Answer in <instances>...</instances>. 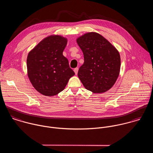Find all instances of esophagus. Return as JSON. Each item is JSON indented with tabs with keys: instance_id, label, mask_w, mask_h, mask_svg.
Here are the masks:
<instances>
[{
	"instance_id": "1",
	"label": "esophagus",
	"mask_w": 153,
	"mask_h": 153,
	"mask_svg": "<svg viewBox=\"0 0 153 153\" xmlns=\"http://www.w3.org/2000/svg\"><path fill=\"white\" fill-rule=\"evenodd\" d=\"M74 71V72L75 73V74H76V75H77V74H78V68H75Z\"/></svg>"
}]
</instances>
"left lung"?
<instances>
[{"label": "left lung", "mask_w": 153, "mask_h": 153, "mask_svg": "<svg viewBox=\"0 0 153 153\" xmlns=\"http://www.w3.org/2000/svg\"><path fill=\"white\" fill-rule=\"evenodd\" d=\"M84 57L78 76L84 87L93 93L108 91L115 84L120 72L118 51L104 36L88 32L76 39Z\"/></svg>", "instance_id": "8db88e82"}]
</instances>
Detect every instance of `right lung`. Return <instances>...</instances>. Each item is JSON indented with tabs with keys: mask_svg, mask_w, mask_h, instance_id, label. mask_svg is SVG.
<instances>
[{
	"mask_svg": "<svg viewBox=\"0 0 153 153\" xmlns=\"http://www.w3.org/2000/svg\"><path fill=\"white\" fill-rule=\"evenodd\" d=\"M68 39L58 35L45 38L28 53L27 76L33 87L41 94L52 97L62 91L75 75L63 55Z\"/></svg>",
	"mask_w": 153,
	"mask_h": 153,
	"instance_id": "1",
	"label": "right lung"
}]
</instances>
